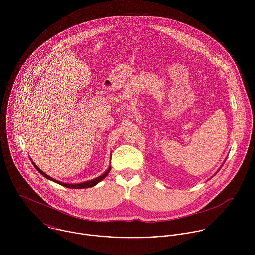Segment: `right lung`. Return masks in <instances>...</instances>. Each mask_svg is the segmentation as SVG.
Wrapping results in <instances>:
<instances>
[{"instance_id": "1", "label": "right lung", "mask_w": 255, "mask_h": 255, "mask_svg": "<svg viewBox=\"0 0 255 255\" xmlns=\"http://www.w3.org/2000/svg\"><path fill=\"white\" fill-rule=\"evenodd\" d=\"M33 165H34V167L36 168L37 171H38L43 177H45L46 179H48V180H50V181H53V182H57V183H59V184L65 186V187H69V188H88V187H92V186H94L95 184H97L98 182H101L103 179H105V178L107 177V175L109 174L110 170H111V168H109L103 175H101L100 177H98V178H96V179H94V180H91V181H88V182H81V183H76V184H70V183H65V182H59V181H57V180H55V179H52V178L49 177L47 174H45L44 172H42L34 163H33Z\"/></svg>"}]
</instances>
